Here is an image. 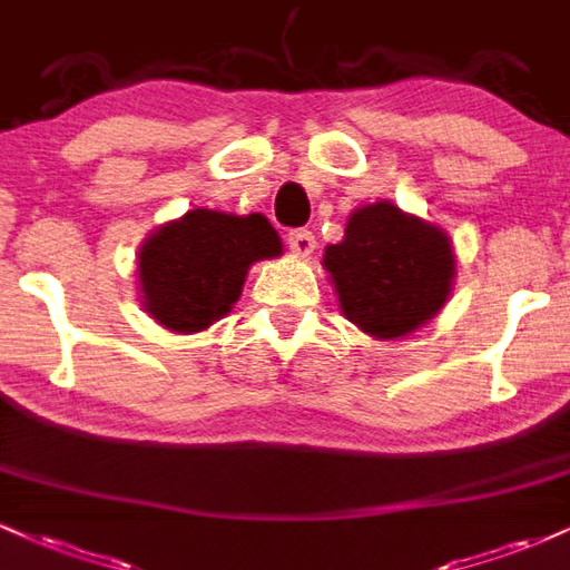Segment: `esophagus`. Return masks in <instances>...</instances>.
Listing matches in <instances>:
<instances>
[{
    "instance_id": "1",
    "label": "esophagus",
    "mask_w": 570,
    "mask_h": 570,
    "mask_svg": "<svg viewBox=\"0 0 570 570\" xmlns=\"http://www.w3.org/2000/svg\"><path fill=\"white\" fill-rule=\"evenodd\" d=\"M286 244H289V248L297 257H311L313 248H316V235L311 230H292L286 235Z\"/></svg>"
}]
</instances>
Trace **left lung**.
<instances>
[{
    "mask_svg": "<svg viewBox=\"0 0 570 570\" xmlns=\"http://www.w3.org/2000/svg\"><path fill=\"white\" fill-rule=\"evenodd\" d=\"M322 265L343 316L375 340H402L421 330L455 284L450 235L391 200L356 208L343 240L324 248Z\"/></svg>",
    "mask_w": 570,
    "mask_h": 570,
    "instance_id": "obj_1",
    "label": "left lung"
}]
</instances>
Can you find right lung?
<instances>
[{
	"label": "right lung",
	"instance_id": "obj_1",
	"mask_svg": "<svg viewBox=\"0 0 570 570\" xmlns=\"http://www.w3.org/2000/svg\"><path fill=\"white\" fill-rule=\"evenodd\" d=\"M284 254L263 214L193 208L166 222L136 254L139 297L149 318L176 335H195L225 318L244 292L248 267Z\"/></svg>",
	"mask_w": 570,
	"mask_h": 570
}]
</instances>
